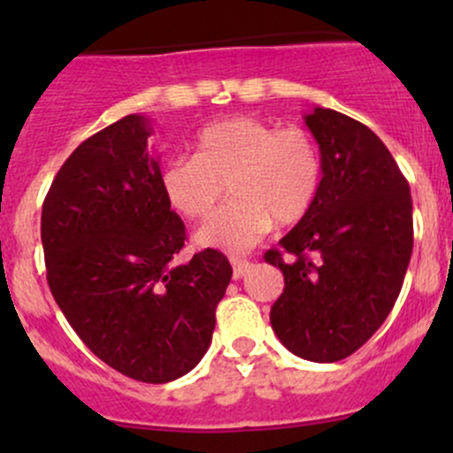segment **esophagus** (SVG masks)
Returning a JSON list of instances; mask_svg holds the SVG:
<instances>
[{"mask_svg": "<svg viewBox=\"0 0 453 453\" xmlns=\"http://www.w3.org/2000/svg\"><path fill=\"white\" fill-rule=\"evenodd\" d=\"M230 263H232V269H234V278H243L245 273L252 269V263H250L248 258H243V256H230Z\"/></svg>", "mask_w": 453, "mask_h": 453, "instance_id": "1", "label": "esophagus"}]
</instances>
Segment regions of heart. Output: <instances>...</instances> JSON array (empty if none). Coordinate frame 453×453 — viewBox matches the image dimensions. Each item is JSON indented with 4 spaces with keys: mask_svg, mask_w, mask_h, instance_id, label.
I'll return each instance as SVG.
<instances>
[{
    "mask_svg": "<svg viewBox=\"0 0 453 453\" xmlns=\"http://www.w3.org/2000/svg\"><path fill=\"white\" fill-rule=\"evenodd\" d=\"M232 199L197 232L208 248L245 252L273 221L291 226L309 214L322 186V153L303 127H278L236 116L205 127L195 138V155L162 164L159 186L181 217L205 219L223 195Z\"/></svg>",
    "mask_w": 453,
    "mask_h": 453,
    "instance_id": "1",
    "label": "heart"
}]
</instances>
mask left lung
<instances>
[{"mask_svg":"<svg viewBox=\"0 0 453 453\" xmlns=\"http://www.w3.org/2000/svg\"><path fill=\"white\" fill-rule=\"evenodd\" d=\"M304 122L322 153V186L280 248L265 252L285 276L269 319L291 353L331 364L362 349L399 298L414 243L412 197L366 125L324 107Z\"/></svg>","mask_w":453,"mask_h":453,"instance_id":"left-lung-1","label":"left lung"}]
</instances>
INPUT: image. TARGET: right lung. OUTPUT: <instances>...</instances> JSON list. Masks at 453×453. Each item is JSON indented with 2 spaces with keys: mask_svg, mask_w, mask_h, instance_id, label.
<instances>
[{
  "mask_svg": "<svg viewBox=\"0 0 453 453\" xmlns=\"http://www.w3.org/2000/svg\"><path fill=\"white\" fill-rule=\"evenodd\" d=\"M131 113L87 138L54 177L41 212L48 285L87 349L118 372L166 383L208 350L232 267L219 250L186 265V226Z\"/></svg>",
  "mask_w": 453,
  "mask_h": 453,
  "instance_id": "add662e5",
  "label": "right lung"
}]
</instances>
